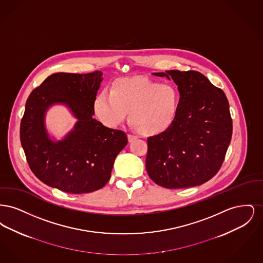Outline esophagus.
Wrapping results in <instances>:
<instances>
[{"label": "esophagus", "instance_id": "34e87169", "mask_svg": "<svg viewBox=\"0 0 263 263\" xmlns=\"http://www.w3.org/2000/svg\"><path fill=\"white\" fill-rule=\"evenodd\" d=\"M127 137H128V142H129V143H132V142H134V141L137 139L136 136H133V135H131V134H128Z\"/></svg>", "mask_w": 263, "mask_h": 263}]
</instances>
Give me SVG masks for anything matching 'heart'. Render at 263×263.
Masks as SVG:
<instances>
[{
  "mask_svg": "<svg viewBox=\"0 0 263 263\" xmlns=\"http://www.w3.org/2000/svg\"><path fill=\"white\" fill-rule=\"evenodd\" d=\"M180 93L175 86L142 77L116 80L110 91L103 89L93 100V111L107 128L121 124L129 112V122L144 136L168 131L176 121Z\"/></svg>",
  "mask_w": 263,
  "mask_h": 263,
  "instance_id": "obj_1",
  "label": "heart"
}]
</instances>
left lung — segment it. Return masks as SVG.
I'll list each match as a JSON object with an SVG mask.
<instances>
[{"label":"left lung","mask_w":263,"mask_h":263,"mask_svg":"<svg viewBox=\"0 0 263 263\" xmlns=\"http://www.w3.org/2000/svg\"><path fill=\"white\" fill-rule=\"evenodd\" d=\"M153 75L173 79L181 100L173 127L148 138L147 173L164 188L201 185L218 173L231 142L233 123L225 92L196 71Z\"/></svg>","instance_id":"8db88e82"}]
</instances>
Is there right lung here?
I'll return each mask as SVG.
<instances>
[{"label":"right lung","instance_id":"1","mask_svg":"<svg viewBox=\"0 0 263 263\" xmlns=\"http://www.w3.org/2000/svg\"><path fill=\"white\" fill-rule=\"evenodd\" d=\"M102 73H56L33 89L25 103L21 142L30 170L39 180L67 193H88L110 178L117 155L128 143L121 130L92 118ZM63 105L76 118L74 127L57 139L48 131L46 113Z\"/></svg>","mask_w":263,"mask_h":263}]
</instances>
